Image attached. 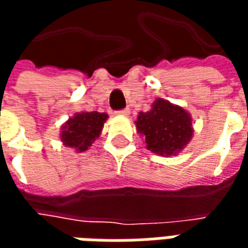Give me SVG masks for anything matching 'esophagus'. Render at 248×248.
<instances>
[{"instance_id": "esophagus-1", "label": "esophagus", "mask_w": 248, "mask_h": 248, "mask_svg": "<svg viewBox=\"0 0 248 248\" xmlns=\"http://www.w3.org/2000/svg\"><path fill=\"white\" fill-rule=\"evenodd\" d=\"M117 114L118 115H122V117H127L130 114V110L129 108H124V110H119V111H117Z\"/></svg>"}]
</instances>
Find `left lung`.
<instances>
[{
  "instance_id": "obj_1",
  "label": "left lung",
  "mask_w": 248,
  "mask_h": 248,
  "mask_svg": "<svg viewBox=\"0 0 248 248\" xmlns=\"http://www.w3.org/2000/svg\"><path fill=\"white\" fill-rule=\"evenodd\" d=\"M134 124L146 149L159 156L178 155L194 137L191 114L163 98H156L149 111H140Z\"/></svg>"
}]
</instances>
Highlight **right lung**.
<instances>
[{
	"instance_id": "obj_1",
	"label": "right lung",
	"mask_w": 248,
	"mask_h": 248,
	"mask_svg": "<svg viewBox=\"0 0 248 248\" xmlns=\"http://www.w3.org/2000/svg\"><path fill=\"white\" fill-rule=\"evenodd\" d=\"M108 115L98 111H79L61 126L60 140L62 145L76 153H85L102 133Z\"/></svg>"
}]
</instances>
